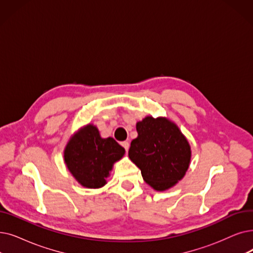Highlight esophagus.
I'll return each mask as SVG.
<instances>
[{"label": "esophagus", "instance_id": "esophagus-1", "mask_svg": "<svg viewBox=\"0 0 253 253\" xmlns=\"http://www.w3.org/2000/svg\"><path fill=\"white\" fill-rule=\"evenodd\" d=\"M123 146V148L126 150V151H128V149H129V142L127 141V140H125V141H123L122 144H121Z\"/></svg>", "mask_w": 253, "mask_h": 253}]
</instances>
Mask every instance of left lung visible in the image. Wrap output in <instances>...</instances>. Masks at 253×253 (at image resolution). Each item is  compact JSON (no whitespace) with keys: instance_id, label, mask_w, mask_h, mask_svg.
<instances>
[{"instance_id":"1","label":"left lung","mask_w":253,"mask_h":253,"mask_svg":"<svg viewBox=\"0 0 253 253\" xmlns=\"http://www.w3.org/2000/svg\"><path fill=\"white\" fill-rule=\"evenodd\" d=\"M137 137L128 156L145 182L157 191L169 189L187 171L191 150L179 127L167 118L146 117L136 123Z\"/></svg>"}]
</instances>
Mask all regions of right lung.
Segmentation results:
<instances>
[{
    "label": "right lung",
    "mask_w": 253,
    "mask_h": 253,
    "mask_svg": "<svg viewBox=\"0 0 253 253\" xmlns=\"http://www.w3.org/2000/svg\"><path fill=\"white\" fill-rule=\"evenodd\" d=\"M124 154L125 149L113 137L102 138L97 127L89 124L69 139L64 151V160L84 187L100 188L106 184L114 163Z\"/></svg>",
    "instance_id": "obj_1"
}]
</instances>
